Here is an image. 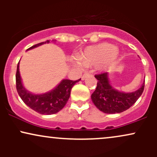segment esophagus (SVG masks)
<instances>
[{
    "instance_id": "34e87169",
    "label": "esophagus",
    "mask_w": 157,
    "mask_h": 157,
    "mask_svg": "<svg viewBox=\"0 0 157 157\" xmlns=\"http://www.w3.org/2000/svg\"><path fill=\"white\" fill-rule=\"evenodd\" d=\"M89 75H90V73H89V72H86V74H84V75H82V77H81V80H84L86 78V77H87L88 76H89Z\"/></svg>"
}]
</instances>
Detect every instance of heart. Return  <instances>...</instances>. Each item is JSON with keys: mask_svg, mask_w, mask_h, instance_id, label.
<instances>
[{"mask_svg": "<svg viewBox=\"0 0 157 157\" xmlns=\"http://www.w3.org/2000/svg\"><path fill=\"white\" fill-rule=\"evenodd\" d=\"M118 58V52L116 46L107 43L91 46L86 48L79 57V59L73 58L72 63L77 68L82 69L100 63L103 64L105 69L113 67Z\"/></svg>", "mask_w": 157, "mask_h": 157, "instance_id": "obj_1", "label": "heart"}]
</instances>
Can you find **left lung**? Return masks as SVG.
I'll use <instances>...</instances> for the list:
<instances>
[{
	"label": "left lung",
	"instance_id": "1",
	"mask_svg": "<svg viewBox=\"0 0 157 157\" xmlns=\"http://www.w3.org/2000/svg\"><path fill=\"white\" fill-rule=\"evenodd\" d=\"M98 80L95 91L91 94V100L100 111L105 113H121L128 109L142 95L145 80L141 87L132 92L119 91L111 85L108 73L95 75Z\"/></svg>",
	"mask_w": 157,
	"mask_h": 157
}]
</instances>
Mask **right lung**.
<instances>
[{
	"label": "right lung",
	"instance_id": "1",
	"mask_svg": "<svg viewBox=\"0 0 157 157\" xmlns=\"http://www.w3.org/2000/svg\"><path fill=\"white\" fill-rule=\"evenodd\" d=\"M55 41V40H52V41L47 40L46 42L34 45L26 51L38 47L41 45ZM19 63L20 62L17 64L16 72V88L17 93L26 105L40 114H54L63 109L70 97L71 89L76 82L80 80V79L75 81L63 79L51 91L41 94L32 93L28 91L23 86L19 71Z\"/></svg>",
	"mask_w": 157,
	"mask_h": 157
}]
</instances>
